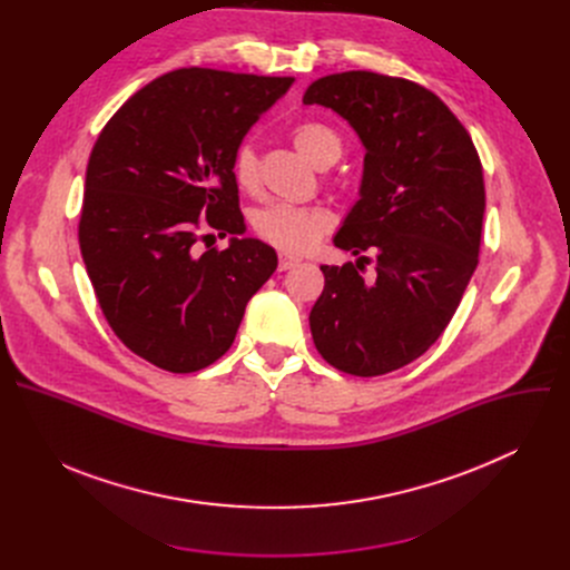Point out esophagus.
I'll return each instance as SVG.
<instances>
[{"instance_id":"obj_1","label":"esophagus","mask_w":570,"mask_h":570,"mask_svg":"<svg viewBox=\"0 0 570 570\" xmlns=\"http://www.w3.org/2000/svg\"><path fill=\"white\" fill-rule=\"evenodd\" d=\"M295 266H299V259H297V257H288V255H282V257H279V271H291V268H295Z\"/></svg>"}]
</instances>
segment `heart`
I'll list each match as a JSON object with an SVG mask.
<instances>
[{
    "label": "heart",
    "instance_id": "heart-1",
    "mask_svg": "<svg viewBox=\"0 0 570 570\" xmlns=\"http://www.w3.org/2000/svg\"><path fill=\"white\" fill-rule=\"evenodd\" d=\"M295 148L313 167H330L341 157V135L322 121H302L291 130ZM259 176L257 153L250 144H240L232 155V178L240 189H253ZM255 232L282 253H306L330 229V216L315 207L273 203L253 216Z\"/></svg>",
    "mask_w": 570,
    "mask_h": 570
}]
</instances>
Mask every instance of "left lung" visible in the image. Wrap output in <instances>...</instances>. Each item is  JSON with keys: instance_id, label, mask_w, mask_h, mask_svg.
Wrapping results in <instances>:
<instances>
[{"instance_id": "8db88e82", "label": "left lung", "mask_w": 570, "mask_h": 570, "mask_svg": "<svg viewBox=\"0 0 570 570\" xmlns=\"http://www.w3.org/2000/svg\"><path fill=\"white\" fill-rule=\"evenodd\" d=\"M304 106L341 115L365 146L358 200L334 246L376 253L320 266L311 336L330 365L379 376L420 358L446 330L478 266L484 183L466 128L431 90L374 71L322 76Z\"/></svg>"}]
</instances>
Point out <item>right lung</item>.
<instances>
[{
    "label": "right lung",
    "mask_w": 570,
    "mask_h": 570,
    "mask_svg": "<svg viewBox=\"0 0 570 570\" xmlns=\"http://www.w3.org/2000/svg\"><path fill=\"white\" fill-rule=\"evenodd\" d=\"M293 80L169 71L135 92L92 148L80 255L112 332L161 370L189 374L218 361L277 268L268 243L243 236L232 155ZM205 226L232 233L230 246L198 256Z\"/></svg>",
    "instance_id": "obj_1"
}]
</instances>
